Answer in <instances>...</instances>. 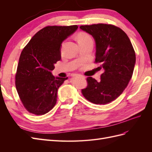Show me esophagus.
Here are the masks:
<instances>
[{"mask_svg": "<svg viewBox=\"0 0 152 152\" xmlns=\"http://www.w3.org/2000/svg\"><path fill=\"white\" fill-rule=\"evenodd\" d=\"M72 77H82V76L80 74H77V73H75V74L72 75Z\"/></svg>", "mask_w": 152, "mask_h": 152, "instance_id": "obj_1", "label": "esophagus"}]
</instances>
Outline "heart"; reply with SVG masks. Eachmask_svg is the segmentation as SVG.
Wrapping results in <instances>:
<instances>
[{
	"mask_svg": "<svg viewBox=\"0 0 152 152\" xmlns=\"http://www.w3.org/2000/svg\"><path fill=\"white\" fill-rule=\"evenodd\" d=\"M87 39H91V36L86 33H81L78 36V42H80V41H84Z\"/></svg>",
	"mask_w": 152,
	"mask_h": 152,
	"instance_id": "1",
	"label": "heart"
}]
</instances>
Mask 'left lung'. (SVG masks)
<instances>
[{"label":"left lung","instance_id":"obj_1","mask_svg":"<svg viewBox=\"0 0 152 152\" xmlns=\"http://www.w3.org/2000/svg\"><path fill=\"white\" fill-rule=\"evenodd\" d=\"M93 36L96 43L95 62L100 63L104 72L97 81L87 77L88 85L82 94L91 103L106 104L117 99L127 86L136 63V54L127 34L112 25L80 26Z\"/></svg>","mask_w":152,"mask_h":152}]
</instances>
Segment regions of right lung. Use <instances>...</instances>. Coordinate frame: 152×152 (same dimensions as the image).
I'll list each match as a JSON object with an SVG mask.
<instances>
[{
  "label": "right lung",
  "instance_id": "1",
  "mask_svg": "<svg viewBox=\"0 0 152 152\" xmlns=\"http://www.w3.org/2000/svg\"><path fill=\"white\" fill-rule=\"evenodd\" d=\"M78 27H45L35 34L22 50L16 74V87L29 112L44 115L56 104L59 87L68 77H54L51 72L54 64L61 59L63 42Z\"/></svg>",
  "mask_w": 152,
  "mask_h": 152
}]
</instances>
